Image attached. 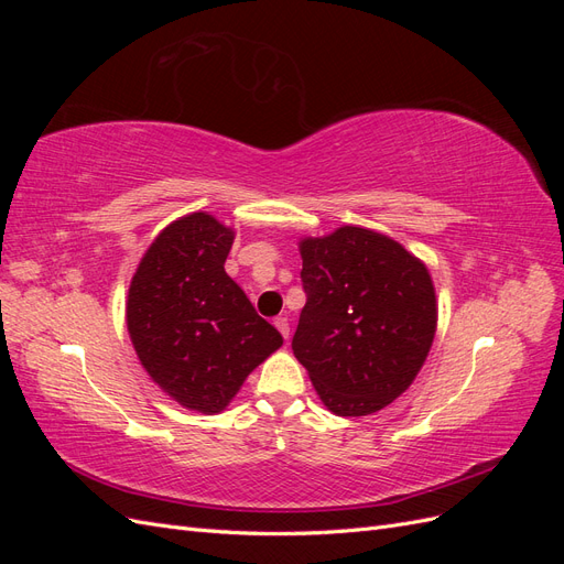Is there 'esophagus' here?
<instances>
[{
	"label": "esophagus",
	"mask_w": 564,
	"mask_h": 564,
	"mask_svg": "<svg viewBox=\"0 0 564 564\" xmlns=\"http://www.w3.org/2000/svg\"><path fill=\"white\" fill-rule=\"evenodd\" d=\"M275 327H278V332H280L284 338H289V319H286V317H275Z\"/></svg>",
	"instance_id": "esophagus-1"
}]
</instances>
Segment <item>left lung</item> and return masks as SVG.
<instances>
[{"instance_id": "obj_1", "label": "left lung", "mask_w": 564, "mask_h": 564, "mask_svg": "<svg viewBox=\"0 0 564 564\" xmlns=\"http://www.w3.org/2000/svg\"><path fill=\"white\" fill-rule=\"evenodd\" d=\"M305 305L292 340L324 406L367 416L414 383L437 329L429 268L392 237L340 226L301 237Z\"/></svg>"}]
</instances>
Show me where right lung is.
<instances>
[{"instance_id":"right-lung-1","label":"right lung","mask_w":564,"mask_h":564,"mask_svg":"<svg viewBox=\"0 0 564 564\" xmlns=\"http://www.w3.org/2000/svg\"><path fill=\"white\" fill-rule=\"evenodd\" d=\"M235 230L207 212L172 220L143 253L127 294L135 355L169 398L218 414L282 346L224 268Z\"/></svg>"}]
</instances>
